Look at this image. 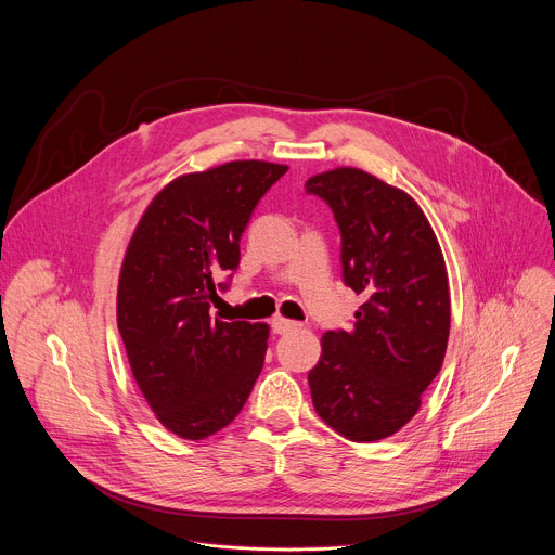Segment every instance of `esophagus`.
I'll list each match as a JSON object with an SVG mask.
<instances>
[{"label":"esophagus","mask_w":555,"mask_h":555,"mask_svg":"<svg viewBox=\"0 0 555 555\" xmlns=\"http://www.w3.org/2000/svg\"><path fill=\"white\" fill-rule=\"evenodd\" d=\"M294 330H298V323L287 321V319H283V315H274V319H272V332L274 334H287V332H294Z\"/></svg>","instance_id":"1"}]
</instances>
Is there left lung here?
<instances>
[{
	"label": "left lung",
	"mask_w": 555,
	"mask_h": 555,
	"mask_svg": "<svg viewBox=\"0 0 555 555\" xmlns=\"http://www.w3.org/2000/svg\"><path fill=\"white\" fill-rule=\"evenodd\" d=\"M343 236L345 283L364 298L351 332H327L309 371L311 402L351 441L404 428L437 377L450 336V289L437 234L402 189L338 167L305 182Z\"/></svg>",
	"instance_id": "obj_1"
}]
</instances>
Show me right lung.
Here are the masks:
<instances>
[{
	"label": "right lung",
	"mask_w": 555,
	"mask_h": 555,
	"mask_svg": "<svg viewBox=\"0 0 555 555\" xmlns=\"http://www.w3.org/2000/svg\"><path fill=\"white\" fill-rule=\"evenodd\" d=\"M285 165L234 160L184 173L142 212L118 276L116 321L133 379L155 420L204 439L244 409L263 369L270 327L212 319L223 272L257 202Z\"/></svg>",
	"instance_id": "add662e5"
}]
</instances>
